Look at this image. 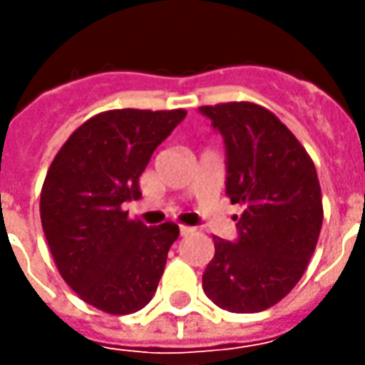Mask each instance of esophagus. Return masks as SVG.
<instances>
[{
    "label": "esophagus",
    "instance_id": "obj_1",
    "mask_svg": "<svg viewBox=\"0 0 365 365\" xmlns=\"http://www.w3.org/2000/svg\"><path fill=\"white\" fill-rule=\"evenodd\" d=\"M190 232H193V229H191V227H185V225H180V235H182V237H187Z\"/></svg>",
    "mask_w": 365,
    "mask_h": 365
}]
</instances>
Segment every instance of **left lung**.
<instances>
[{
	"label": "left lung",
	"instance_id": "obj_1",
	"mask_svg": "<svg viewBox=\"0 0 365 365\" xmlns=\"http://www.w3.org/2000/svg\"><path fill=\"white\" fill-rule=\"evenodd\" d=\"M227 144V195L245 211L238 240L213 237L203 291L230 313L274 307L303 277L322 227L311 156L274 113L252 101L203 105Z\"/></svg>",
	"mask_w": 365,
	"mask_h": 365
}]
</instances>
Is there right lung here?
<instances>
[{
  "label": "right lung",
  "instance_id": "1",
  "mask_svg": "<svg viewBox=\"0 0 365 365\" xmlns=\"http://www.w3.org/2000/svg\"><path fill=\"white\" fill-rule=\"evenodd\" d=\"M185 109H111L76 128L52 160L41 191V222L64 282L88 305L130 314L148 305L180 235L174 222L146 227L125 201Z\"/></svg>",
  "mask_w": 365,
  "mask_h": 365
}]
</instances>
